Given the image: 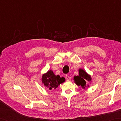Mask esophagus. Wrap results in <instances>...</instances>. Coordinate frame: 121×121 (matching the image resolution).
<instances>
[{
    "label": "esophagus",
    "instance_id": "1",
    "mask_svg": "<svg viewBox=\"0 0 121 121\" xmlns=\"http://www.w3.org/2000/svg\"><path fill=\"white\" fill-rule=\"evenodd\" d=\"M66 79L67 81H70V79H71V77H70V76H68V75H66Z\"/></svg>",
    "mask_w": 121,
    "mask_h": 121
}]
</instances>
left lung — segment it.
I'll return each instance as SVG.
<instances>
[{
    "label": "left lung",
    "mask_w": 121,
    "mask_h": 121,
    "mask_svg": "<svg viewBox=\"0 0 121 121\" xmlns=\"http://www.w3.org/2000/svg\"><path fill=\"white\" fill-rule=\"evenodd\" d=\"M78 72L79 75L74 77V79L75 81L74 82L77 85L81 86L84 89L88 87L89 85H87L86 81L91 82V75L87 74L83 69H79Z\"/></svg>",
    "instance_id": "1"
}]
</instances>
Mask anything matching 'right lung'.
Returning <instances> with one entry per match:
<instances>
[{"instance_id": "add662e5", "label": "right lung", "mask_w": 121, "mask_h": 121, "mask_svg": "<svg viewBox=\"0 0 121 121\" xmlns=\"http://www.w3.org/2000/svg\"><path fill=\"white\" fill-rule=\"evenodd\" d=\"M65 78H60L59 75H55L52 70L48 71L42 76V83L49 90L56 89L60 84L65 82Z\"/></svg>"}]
</instances>
